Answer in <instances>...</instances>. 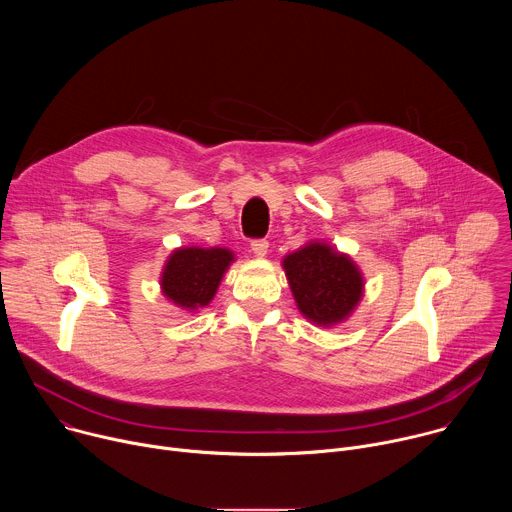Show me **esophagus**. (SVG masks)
I'll use <instances>...</instances> for the list:
<instances>
[{"mask_svg": "<svg viewBox=\"0 0 512 512\" xmlns=\"http://www.w3.org/2000/svg\"><path fill=\"white\" fill-rule=\"evenodd\" d=\"M251 251L255 253V257H265L269 251V243L265 239H255L251 241Z\"/></svg>", "mask_w": 512, "mask_h": 512, "instance_id": "34e87169", "label": "esophagus"}]
</instances>
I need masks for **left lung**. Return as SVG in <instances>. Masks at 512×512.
Wrapping results in <instances>:
<instances>
[{
  "label": "left lung",
  "instance_id": "left-lung-1",
  "mask_svg": "<svg viewBox=\"0 0 512 512\" xmlns=\"http://www.w3.org/2000/svg\"><path fill=\"white\" fill-rule=\"evenodd\" d=\"M281 265L298 310L318 326L344 322L362 300L360 269L326 243H308L285 255Z\"/></svg>",
  "mask_w": 512,
  "mask_h": 512
}]
</instances>
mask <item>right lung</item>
<instances>
[{"label": "right lung", "mask_w": 512, "mask_h": 512, "mask_svg": "<svg viewBox=\"0 0 512 512\" xmlns=\"http://www.w3.org/2000/svg\"><path fill=\"white\" fill-rule=\"evenodd\" d=\"M235 261L233 251L225 247H180L162 271V294L178 308L196 312L208 306L229 265Z\"/></svg>", "instance_id": "right-lung-1"}]
</instances>
